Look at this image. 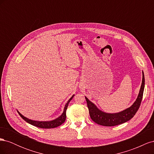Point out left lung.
<instances>
[{
    "instance_id": "8db88e82",
    "label": "left lung",
    "mask_w": 154,
    "mask_h": 154,
    "mask_svg": "<svg viewBox=\"0 0 154 154\" xmlns=\"http://www.w3.org/2000/svg\"><path fill=\"white\" fill-rule=\"evenodd\" d=\"M142 73L143 78L141 86L136 101L128 108L121 111L119 112L108 113L102 111L97 108V106L94 103H93L85 96L89 114L93 122L102 126L112 127V126L122 124L131 119L139 109L143 98L144 88V76L143 71H142Z\"/></svg>"
}]
</instances>
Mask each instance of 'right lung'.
<instances>
[{
  "label": "right lung",
  "mask_w": 154,
  "mask_h": 154,
  "mask_svg": "<svg viewBox=\"0 0 154 154\" xmlns=\"http://www.w3.org/2000/svg\"><path fill=\"white\" fill-rule=\"evenodd\" d=\"M74 96V94H73L72 96V97L70 98L67 102L66 103V105L64 106L63 109V113L62 114V115L59 116L58 118H57V119H54L53 120L51 121H36V120H32V119H30L29 118H27L25 116H23L20 112H18V110H17L18 113L19 114V115L20 116V117L25 120L27 123H28L32 125L35 126V127H39V128H56L58 127V126L61 125L62 123H63L66 121V110L67 109L68 105L69 103V102L71 101V100L72 99V97Z\"/></svg>",
  "instance_id": "1"
}]
</instances>
